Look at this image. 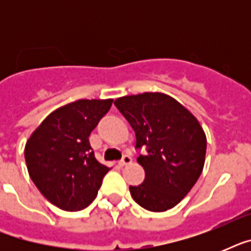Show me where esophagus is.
Masks as SVG:
<instances>
[{
	"label": "esophagus",
	"instance_id": "obj_1",
	"mask_svg": "<svg viewBox=\"0 0 251 251\" xmlns=\"http://www.w3.org/2000/svg\"><path fill=\"white\" fill-rule=\"evenodd\" d=\"M131 161H133V159H131V157H130L129 155H125V156L122 157L121 161H120V163H118V164L121 165V167H125V165L131 164Z\"/></svg>",
	"mask_w": 251,
	"mask_h": 251
}]
</instances>
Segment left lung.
Wrapping results in <instances>:
<instances>
[{
  "instance_id": "1",
  "label": "left lung",
  "mask_w": 251,
  "mask_h": 251,
  "mask_svg": "<svg viewBox=\"0 0 251 251\" xmlns=\"http://www.w3.org/2000/svg\"><path fill=\"white\" fill-rule=\"evenodd\" d=\"M114 105L135 131V147L147 151L137 159L145 181L130 186V194L149 211L173 208L203 171L207 139L202 126L182 104L161 92L122 96Z\"/></svg>"
}]
</instances>
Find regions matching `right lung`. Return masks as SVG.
Returning a JSON list of instances; mask_svg holds the SVG:
<instances>
[{"mask_svg":"<svg viewBox=\"0 0 251 251\" xmlns=\"http://www.w3.org/2000/svg\"><path fill=\"white\" fill-rule=\"evenodd\" d=\"M113 100H76L49 114L25 143L29 177L49 202L64 211L86 208L98 195L109 168L90 145L91 131Z\"/></svg>","mask_w":251,"mask_h":251,"instance_id":"1","label":"right lung"}]
</instances>
